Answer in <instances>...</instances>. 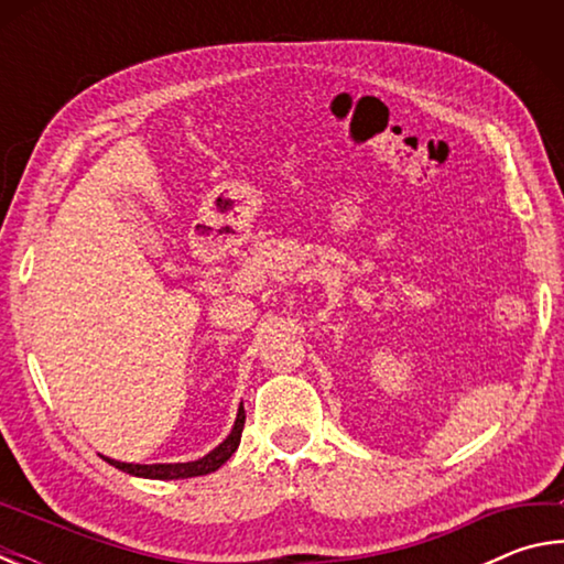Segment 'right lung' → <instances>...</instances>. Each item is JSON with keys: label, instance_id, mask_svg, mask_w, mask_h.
I'll return each mask as SVG.
<instances>
[{"label": "right lung", "instance_id": "add662e5", "mask_svg": "<svg viewBox=\"0 0 564 564\" xmlns=\"http://www.w3.org/2000/svg\"><path fill=\"white\" fill-rule=\"evenodd\" d=\"M243 423H246V413H243V403L238 408L236 420L231 433L224 437V443H218L212 453H206L198 460H188V463H154V465H139V463H119L113 457L101 455L109 465L119 467L121 473H129L133 477H147V480H184V477H198V475H208L221 467L228 457L236 453L238 443H241V433H243Z\"/></svg>", "mask_w": 564, "mask_h": 564}]
</instances>
